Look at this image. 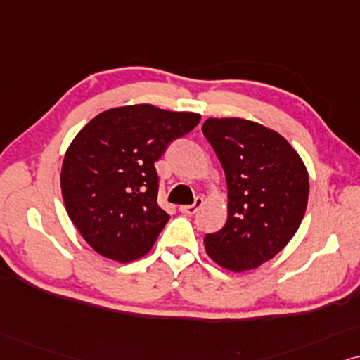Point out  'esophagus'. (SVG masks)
<instances>
[{
  "label": "esophagus",
  "instance_id": "obj_1",
  "mask_svg": "<svg viewBox=\"0 0 360 360\" xmlns=\"http://www.w3.org/2000/svg\"><path fill=\"white\" fill-rule=\"evenodd\" d=\"M202 204H204V199H202V198H195L194 204H191V205H181L179 210H181V212H183V214H195L200 207H202Z\"/></svg>",
  "mask_w": 360,
  "mask_h": 360
}]
</instances>
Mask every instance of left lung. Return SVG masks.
<instances>
[{
  "instance_id": "8db88e82",
  "label": "left lung",
  "mask_w": 360,
  "mask_h": 360,
  "mask_svg": "<svg viewBox=\"0 0 360 360\" xmlns=\"http://www.w3.org/2000/svg\"><path fill=\"white\" fill-rule=\"evenodd\" d=\"M202 131L227 181V222L207 233V255L229 271L255 270L293 238L304 217L309 176L280 133L245 118H207Z\"/></svg>"
}]
</instances>
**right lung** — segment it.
Wrapping results in <instances>:
<instances>
[{
    "instance_id": "1",
    "label": "right lung",
    "mask_w": 360,
    "mask_h": 360,
    "mask_svg": "<svg viewBox=\"0 0 360 360\" xmlns=\"http://www.w3.org/2000/svg\"><path fill=\"white\" fill-rule=\"evenodd\" d=\"M200 115L150 103L94 117L67 148L60 171L65 210L84 240L110 260L145 257L169 220L158 205L155 162Z\"/></svg>"
}]
</instances>
